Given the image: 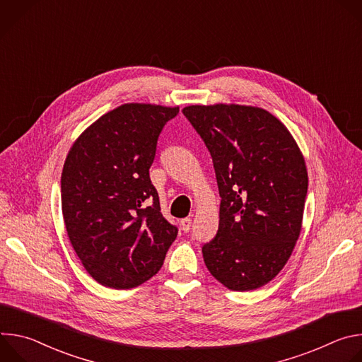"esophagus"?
<instances>
[{
  "instance_id": "esophagus-1",
  "label": "esophagus",
  "mask_w": 362,
  "mask_h": 362,
  "mask_svg": "<svg viewBox=\"0 0 362 362\" xmlns=\"http://www.w3.org/2000/svg\"><path fill=\"white\" fill-rule=\"evenodd\" d=\"M180 226H182V230L183 232H189L190 228H192V219L190 218H185L180 221Z\"/></svg>"
}]
</instances>
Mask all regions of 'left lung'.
I'll use <instances>...</instances> for the list:
<instances>
[{
  "instance_id": "1",
  "label": "left lung",
  "mask_w": 362,
  "mask_h": 362,
  "mask_svg": "<svg viewBox=\"0 0 362 362\" xmlns=\"http://www.w3.org/2000/svg\"><path fill=\"white\" fill-rule=\"evenodd\" d=\"M182 112L211 153L221 194L219 229L202 247L204 264L232 291L261 288L281 272L299 238L308 192L299 147L264 109Z\"/></svg>"
}]
</instances>
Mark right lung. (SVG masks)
I'll list each match as a JSON object with an SVG mask.
<instances>
[{
	"label": "right lung",
	"instance_id": "1",
	"mask_svg": "<svg viewBox=\"0 0 362 362\" xmlns=\"http://www.w3.org/2000/svg\"><path fill=\"white\" fill-rule=\"evenodd\" d=\"M177 115L179 107L123 105L94 122L69 151L63 218L81 264L101 285L130 289L146 282L177 236L148 175L158 139Z\"/></svg>",
	"mask_w": 362,
	"mask_h": 362
}]
</instances>
